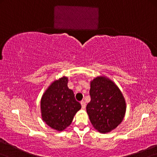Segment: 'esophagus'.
I'll return each instance as SVG.
<instances>
[{"mask_svg":"<svg viewBox=\"0 0 157 157\" xmlns=\"http://www.w3.org/2000/svg\"><path fill=\"white\" fill-rule=\"evenodd\" d=\"M80 103H81V105H82V109H85V108H86V103H85V102H84V101H82Z\"/></svg>","mask_w":157,"mask_h":157,"instance_id":"esophagus-1","label":"esophagus"}]
</instances>
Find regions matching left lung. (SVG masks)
I'll use <instances>...</instances> for the list:
<instances>
[{
	"label": "left lung",
	"instance_id": "8db88e82",
	"mask_svg": "<svg viewBox=\"0 0 157 157\" xmlns=\"http://www.w3.org/2000/svg\"><path fill=\"white\" fill-rule=\"evenodd\" d=\"M91 101L86 112L92 126L101 133H110L123 121L126 101L117 85L106 76H98L90 82Z\"/></svg>",
	"mask_w": 157,
	"mask_h": 157
}]
</instances>
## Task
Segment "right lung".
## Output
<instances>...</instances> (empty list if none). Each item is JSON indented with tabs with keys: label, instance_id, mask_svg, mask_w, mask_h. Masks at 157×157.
Wrapping results in <instances>:
<instances>
[{
	"label": "right lung",
	"instance_id": "right-lung-1",
	"mask_svg": "<svg viewBox=\"0 0 157 157\" xmlns=\"http://www.w3.org/2000/svg\"><path fill=\"white\" fill-rule=\"evenodd\" d=\"M68 78L63 76L52 82L44 91L40 101L41 117L49 127L63 131L71 125L74 116L81 109L68 86Z\"/></svg>",
	"mask_w": 157,
	"mask_h": 157
}]
</instances>
